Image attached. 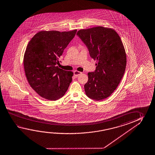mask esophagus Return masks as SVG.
<instances>
[{
	"mask_svg": "<svg viewBox=\"0 0 155 155\" xmlns=\"http://www.w3.org/2000/svg\"><path fill=\"white\" fill-rule=\"evenodd\" d=\"M74 76L75 77L78 76L79 75H80V74H81V72H79V71H74Z\"/></svg>",
	"mask_w": 155,
	"mask_h": 155,
	"instance_id": "obj_1",
	"label": "esophagus"
}]
</instances>
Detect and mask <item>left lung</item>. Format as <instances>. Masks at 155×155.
Listing matches in <instances>:
<instances>
[{"label": "left lung", "mask_w": 155, "mask_h": 155, "mask_svg": "<svg viewBox=\"0 0 155 155\" xmlns=\"http://www.w3.org/2000/svg\"><path fill=\"white\" fill-rule=\"evenodd\" d=\"M77 35L97 61L84 85L86 96L96 101L105 99L116 89L125 70L127 56L121 39L114 29L103 26L81 29Z\"/></svg>", "instance_id": "1"}]
</instances>
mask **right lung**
Here are the masks:
<instances>
[{"label": "right lung", "instance_id": "obj_1", "mask_svg": "<svg viewBox=\"0 0 155 155\" xmlns=\"http://www.w3.org/2000/svg\"><path fill=\"white\" fill-rule=\"evenodd\" d=\"M76 32L41 31L26 47L23 61L26 78L31 87L45 99H59L69 88L74 73L59 68L57 64Z\"/></svg>", "mask_w": 155, "mask_h": 155}]
</instances>
